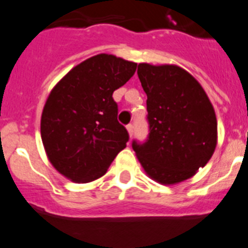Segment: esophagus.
<instances>
[{
    "label": "esophagus",
    "mask_w": 248,
    "mask_h": 248,
    "mask_svg": "<svg viewBox=\"0 0 248 248\" xmlns=\"http://www.w3.org/2000/svg\"><path fill=\"white\" fill-rule=\"evenodd\" d=\"M127 131H128V133H130V136H132V135H133V124H127Z\"/></svg>",
    "instance_id": "1"
}]
</instances>
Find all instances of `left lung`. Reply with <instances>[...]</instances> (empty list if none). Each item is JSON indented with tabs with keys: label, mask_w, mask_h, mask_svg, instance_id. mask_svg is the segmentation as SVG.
Listing matches in <instances>:
<instances>
[{
	"label": "left lung",
	"mask_w": 248,
	"mask_h": 248,
	"mask_svg": "<svg viewBox=\"0 0 248 248\" xmlns=\"http://www.w3.org/2000/svg\"><path fill=\"white\" fill-rule=\"evenodd\" d=\"M137 75L147 94V140L132 141L142 167L163 185L192 177L214 155L215 109L197 81L173 64L140 63Z\"/></svg>",
	"instance_id": "obj_1"
}]
</instances>
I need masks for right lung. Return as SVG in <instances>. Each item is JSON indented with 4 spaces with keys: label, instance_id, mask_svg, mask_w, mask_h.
<instances>
[{
    "label": "right lung",
    "instance_id": "right-lung-1",
    "mask_svg": "<svg viewBox=\"0 0 248 248\" xmlns=\"http://www.w3.org/2000/svg\"><path fill=\"white\" fill-rule=\"evenodd\" d=\"M136 67L135 62L101 53L77 64L49 93L41 137L53 167L73 182L100 178L126 147L130 136L117 121L112 94Z\"/></svg>",
    "mask_w": 248,
    "mask_h": 248
}]
</instances>
